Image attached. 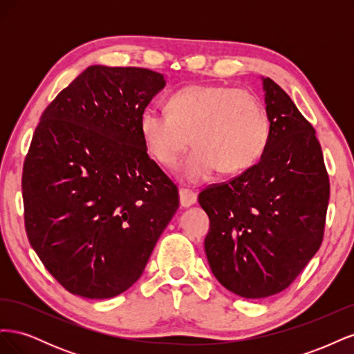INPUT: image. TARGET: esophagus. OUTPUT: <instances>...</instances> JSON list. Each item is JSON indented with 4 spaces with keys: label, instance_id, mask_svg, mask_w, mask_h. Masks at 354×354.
Instances as JSON below:
<instances>
[{
    "label": "esophagus",
    "instance_id": "obj_1",
    "mask_svg": "<svg viewBox=\"0 0 354 354\" xmlns=\"http://www.w3.org/2000/svg\"><path fill=\"white\" fill-rule=\"evenodd\" d=\"M178 199H180L181 208H189L196 203V195L194 194V192H190L187 189H181L178 192Z\"/></svg>",
    "mask_w": 354,
    "mask_h": 354
}]
</instances>
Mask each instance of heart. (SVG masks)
<instances>
[{"label":"heart","instance_id":"b5f03b06","mask_svg":"<svg viewBox=\"0 0 354 354\" xmlns=\"http://www.w3.org/2000/svg\"><path fill=\"white\" fill-rule=\"evenodd\" d=\"M168 109L146 108L138 128L147 152L164 167L177 162L190 138L195 149L178 168L189 185L208 180L218 168L226 174L250 168L269 142V118L250 91L195 84L171 95Z\"/></svg>","mask_w":354,"mask_h":354}]
</instances>
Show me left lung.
Here are the masks:
<instances>
[{"instance_id": "obj_1", "label": "left lung", "mask_w": 354, "mask_h": 354, "mask_svg": "<svg viewBox=\"0 0 354 354\" xmlns=\"http://www.w3.org/2000/svg\"><path fill=\"white\" fill-rule=\"evenodd\" d=\"M261 82L270 133L259 164L199 194L209 217V269L230 292L251 299L283 291L313 259L329 201L313 127L274 81Z\"/></svg>"}]
</instances>
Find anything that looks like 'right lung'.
<instances>
[{
    "label": "right lung",
    "mask_w": 354,
    "mask_h": 354,
    "mask_svg": "<svg viewBox=\"0 0 354 354\" xmlns=\"http://www.w3.org/2000/svg\"><path fill=\"white\" fill-rule=\"evenodd\" d=\"M165 85L151 69L94 65L41 116L24 165L25 226L73 295L104 299L134 285L178 208L138 128Z\"/></svg>",
    "instance_id": "right-lung-1"
}]
</instances>
